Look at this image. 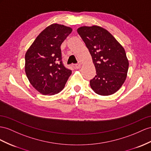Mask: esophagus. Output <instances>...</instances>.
I'll return each instance as SVG.
<instances>
[{
	"mask_svg": "<svg viewBox=\"0 0 151 151\" xmlns=\"http://www.w3.org/2000/svg\"><path fill=\"white\" fill-rule=\"evenodd\" d=\"M80 67H81V65H80V64H76L75 65V69H79Z\"/></svg>",
	"mask_w": 151,
	"mask_h": 151,
	"instance_id": "obj_1",
	"label": "esophagus"
}]
</instances>
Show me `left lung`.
<instances>
[{
  "mask_svg": "<svg viewBox=\"0 0 151 151\" xmlns=\"http://www.w3.org/2000/svg\"><path fill=\"white\" fill-rule=\"evenodd\" d=\"M77 32L86 45L95 65L96 75L90 86L96 94L109 96L121 87L127 77L129 62L124 49L101 27H81Z\"/></svg>",
  "mask_w": 151,
  "mask_h": 151,
  "instance_id": "1",
  "label": "left lung"
}]
</instances>
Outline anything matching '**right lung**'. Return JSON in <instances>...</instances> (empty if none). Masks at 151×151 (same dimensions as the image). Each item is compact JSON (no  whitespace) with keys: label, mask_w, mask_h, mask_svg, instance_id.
Wrapping results in <instances>:
<instances>
[{"label":"right lung","mask_w":151,"mask_h":151,"mask_svg":"<svg viewBox=\"0 0 151 151\" xmlns=\"http://www.w3.org/2000/svg\"><path fill=\"white\" fill-rule=\"evenodd\" d=\"M72 29L53 24L39 34L25 56L30 83L43 95H54L64 88L72 71L62 60L60 46Z\"/></svg>","instance_id":"obj_1"}]
</instances>
